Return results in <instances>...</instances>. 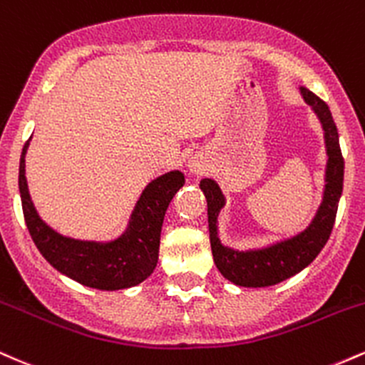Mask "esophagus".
<instances>
[{"instance_id":"1","label":"esophagus","mask_w":365,"mask_h":365,"mask_svg":"<svg viewBox=\"0 0 365 365\" xmlns=\"http://www.w3.org/2000/svg\"><path fill=\"white\" fill-rule=\"evenodd\" d=\"M188 171H190L192 175H200L204 171V161L202 158L199 156H194L188 161Z\"/></svg>"}]
</instances>
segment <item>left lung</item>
Returning <instances> with one entry per match:
<instances>
[{
	"label": "left lung",
	"mask_w": 365,
	"mask_h": 365,
	"mask_svg": "<svg viewBox=\"0 0 365 365\" xmlns=\"http://www.w3.org/2000/svg\"><path fill=\"white\" fill-rule=\"evenodd\" d=\"M304 101L312 108L324 130L326 154V185L322 202L311 225L299 235L287 238L264 249L235 250L225 247L217 238V215L225 206V195L211 178L200 180V190L207 200L209 240L216 267L228 282L247 288H262L282 283L307 267L322 247L326 245L336 217L338 202L343 190V156L338 140V130L331 111L322 99L305 87H300Z\"/></svg>",
	"instance_id": "1"
}]
</instances>
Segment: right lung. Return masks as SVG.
I'll use <instances>...</instances> for the list:
<instances>
[{
    "label": "right lung",
    "mask_w": 365,
    "mask_h": 365,
    "mask_svg": "<svg viewBox=\"0 0 365 365\" xmlns=\"http://www.w3.org/2000/svg\"><path fill=\"white\" fill-rule=\"evenodd\" d=\"M29 140L25 142L20 156L19 188L29 233L46 261L83 287L98 290H121L135 287L149 278L158 264L165 212L171 199L185 183L182 171L175 170L161 175L144 188L130 216L127 230L116 240H75L49 228L32 204L25 178V153Z\"/></svg>",
    "instance_id": "add662e5"
}]
</instances>
